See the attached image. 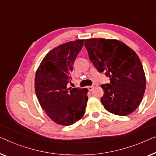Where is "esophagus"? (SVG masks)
I'll return each instance as SVG.
<instances>
[{
  "mask_svg": "<svg viewBox=\"0 0 156 156\" xmlns=\"http://www.w3.org/2000/svg\"><path fill=\"white\" fill-rule=\"evenodd\" d=\"M93 88H94V86H88L87 87V89L89 90V91H92Z\"/></svg>",
  "mask_w": 156,
  "mask_h": 156,
  "instance_id": "esophagus-1",
  "label": "esophagus"
}]
</instances>
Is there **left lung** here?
<instances>
[{
    "instance_id": "obj_1",
    "label": "left lung",
    "mask_w": 156,
    "mask_h": 156,
    "mask_svg": "<svg viewBox=\"0 0 156 156\" xmlns=\"http://www.w3.org/2000/svg\"><path fill=\"white\" fill-rule=\"evenodd\" d=\"M85 47L97 71L110 78V84L101 85V102L106 110L118 115L133 113L142 100L146 83L138 55L115 39H86Z\"/></svg>"
}]
</instances>
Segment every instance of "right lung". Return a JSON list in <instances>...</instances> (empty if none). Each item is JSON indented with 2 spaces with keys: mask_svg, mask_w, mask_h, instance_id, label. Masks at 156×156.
I'll return each mask as SVG.
<instances>
[{
  "mask_svg": "<svg viewBox=\"0 0 156 156\" xmlns=\"http://www.w3.org/2000/svg\"><path fill=\"white\" fill-rule=\"evenodd\" d=\"M84 40L62 44L42 60L35 77V91L42 108L55 123L73 125L83 117L88 100L87 88L68 87L73 63Z\"/></svg>",
  "mask_w": 156,
  "mask_h": 156,
  "instance_id": "obj_1",
  "label": "right lung"
}]
</instances>
